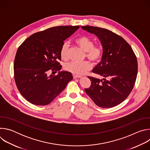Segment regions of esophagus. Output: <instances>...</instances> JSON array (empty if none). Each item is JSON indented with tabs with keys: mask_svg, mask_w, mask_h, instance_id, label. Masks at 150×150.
I'll use <instances>...</instances> for the list:
<instances>
[{
	"mask_svg": "<svg viewBox=\"0 0 150 150\" xmlns=\"http://www.w3.org/2000/svg\"><path fill=\"white\" fill-rule=\"evenodd\" d=\"M81 76H76V75H73V78L74 79H76V78H81Z\"/></svg>",
	"mask_w": 150,
	"mask_h": 150,
	"instance_id": "34e87169",
	"label": "esophagus"
}]
</instances>
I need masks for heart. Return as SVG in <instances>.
<instances>
[{"mask_svg":"<svg viewBox=\"0 0 150 150\" xmlns=\"http://www.w3.org/2000/svg\"><path fill=\"white\" fill-rule=\"evenodd\" d=\"M76 43L85 52V56L93 63H97L101 60L103 56V49L101 46H94V41L90 37L82 35L75 40ZM69 44L65 41L62 44L60 49V55L62 59L67 60L68 58ZM91 68V65L88 61L82 62H70L67 63L64 69L72 74L80 76L87 73Z\"/></svg>","mask_w":150,"mask_h":150,"instance_id":"b5f03b06","label":"heart"}]
</instances>
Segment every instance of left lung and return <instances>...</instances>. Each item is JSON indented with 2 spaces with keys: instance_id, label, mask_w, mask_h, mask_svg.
I'll return each instance as SVG.
<instances>
[{
  "instance_id": "1",
  "label": "left lung",
  "mask_w": 150,
  "mask_h": 150,
  "mask_svg": "<svg viewBox=\"0 0 150 150\" xmlns=\"http://www.w3.org/2000/svg\"><path fill=\"white\" fill-rule=\"evenodd\" d=\"M81 27L98 37L104 51L101 62L92 71L104 78L88 76L91 83L85 91L100 108H113L123 102L134 87L138 73L137 57L131 46L115 33L93 26Z\"/></svg>"
}]
</instances>
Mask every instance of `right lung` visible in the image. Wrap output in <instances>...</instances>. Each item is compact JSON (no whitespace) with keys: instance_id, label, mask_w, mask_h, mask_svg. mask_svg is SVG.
Segmentation results:
<instances>
[{"instance_id":"right-lung-1","label":"right lung","mask_w":150,"mask_h":150,"mask_svg":"<svg viewBox=\"0 0 150 150\" xmlns=\"http://www.w3.org/2000/svg\"><path fill=\"white\" fill-rule=\"evenodd\" d=\"M79 26H58L33 34L18 47L14 60V78L21 94L31 104H50L73 79L61 69L60 49Z\"/></svg>"}]
</instances>
